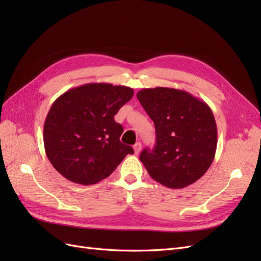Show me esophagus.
Listing matches in <instances>:
<instances>
[{
	"instance_id": "34e87169",
	"label": "esophagus",
	"mask_w": 261,
	"mask_h": 261,
	"mask_svg": "<svg viewBox=\"0 0 261 261\" xmlns=\"http://www.w3.org/2000/svg\"><path fill=\"white\" fill-rule=\"evenodd\" d=\"M141 150V144L140 143H136L135 145H134V151H135L136 154H138L140 152Z\"/></svg>"
}]
</instances>
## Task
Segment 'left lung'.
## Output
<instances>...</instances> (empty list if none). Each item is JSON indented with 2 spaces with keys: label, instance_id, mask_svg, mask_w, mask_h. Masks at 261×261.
Listing matches in <instances>:
<instances>
[{
  "label": "left lung",
  "instance_id": "left-lung-1",
  "mask_svg": "<svg viewBox=\"0 0 261 261\" xmlns=\"http://www.w3.org/2000/svg\"><path fill=\"white\" fill-rule=\"evenodd\" d=\"M137 99L154 123L155 146L139 159L149 175L169 188H184L198 180L215 159L218 130L206 102L184 90L145 88Z\"/></svg>",
  "mask_w": 261,
  "mask_h": 261
}]
</instances>
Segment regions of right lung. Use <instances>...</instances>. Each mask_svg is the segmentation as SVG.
<instances>
[{"label":"right lung","mask_w":261,"mask_h":261,"mask_svg":"<svg viewBox=\"0 0 261 261\" xmlns=\"http://www.w3.org/2000/svg\"><path fill=\"white\" fill-rule=\"evenodd\" d=\"M126 86L92 83L75 87L53 102L43 127L46 156L61 175L93 185L112 174L130 146L121 143L114 115L132 99Z\"/></svg>","instance_id":"add662e5"}]
</instances>
